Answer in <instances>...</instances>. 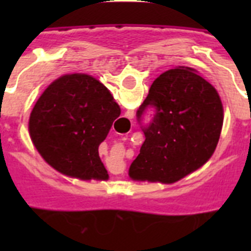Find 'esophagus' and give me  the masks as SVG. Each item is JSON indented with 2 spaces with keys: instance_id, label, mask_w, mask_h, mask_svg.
I'll use <instances>...</instances> for the list:
<instances>
[{
  "instance_id": "obj_1",
  "label": "esophagus",
  "mask_w": 251,
  "mask_h": 251,
  "mask_svg": "<svg viewBox=\"0 0 251 251\" xmlns=\"http://www.w3.org/2000/svg\"><path fill=\"white\" fill-rule=\"evenodd\" d=\"M134 117V112L133 110H127V112H126V114H125V117H124V120H125V121H131V118ZM122 135H124V134H122Z\"/></svg>"
}]
</instances>
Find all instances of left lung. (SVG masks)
I'll return each mask as SVG.
<instances>
[{"label": "left lung", "mask_w": 251, "mask_h": 251, "mask_svg": "<svg viewBox=\"0 0 251 251\" xmlns=\"http://www.w3.org/2000/svg\"><path fill=\"white\" fill-rule=\"evenodd\" d=\"M156 109L146 141L129 168L133 181L173 183L206 164L216 150L224 121L218 91L195 69L176 66L153 80L138 118Z\"/></svg>", "instance_id": "8db88e82"}]
</instances>
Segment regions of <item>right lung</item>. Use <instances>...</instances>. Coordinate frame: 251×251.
Wrapping results in <instances>:
<instances>
[{
    "label": "right lung",
    "mask_w": 251,
    "mask_h": 251,
    "mask_svg": "<svg viewBox=\"0 0 251 251\" xmlns=\"http://www.w3.org/2000/svg\"><path fill=\"white\" fill-rule=\"evenodd\" d=\"M121 108L104 84L84 73L57 78L37 99L28 133L35 149L52 168L79 178L106 179L99 146Z\"/></svg>",
    "instance_id": "add662e5"
}]
</instances>
